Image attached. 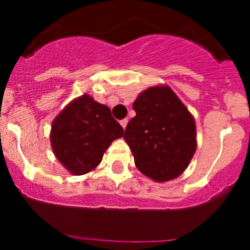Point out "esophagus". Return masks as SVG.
<instances>
[{"instance_id": "1", "label": "esophagus", "mask_w": 250, "mask_h": 250, "mask_svg": "<svg viewBox=\"0 0 250 250\" xmlns=\"http://www.w3.org/2000/svg\"><path fill=\"white\" fill-rule=\"evenodd\" d=\"M127 119H123V120L120 121V124H121V126H123V129H125V127H126V125H127Z\"/></svg>"}]
</instances>
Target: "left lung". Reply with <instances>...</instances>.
<instances>
[{
  "label": "left lung",
  "instance_id": "8db88e82",
  "mask_svg": "<svg viewBox=\"0 0 250 250\" xmlns=\"http://www.w3.org/2000/svg\"><path fill=\"white\" fill-rule=\"evenodd\" d=\"M136 116L124 139L141 173L155 182H167L184 171L196 147L193 116L167 86L141 92L134 104Z\"/></svg>",
  "mask_w": 250,
  "mask_h": 250
}]
</instances>
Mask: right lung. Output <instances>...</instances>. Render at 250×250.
I'll return each instance as SVG.
<instances>
[{"instance_id":"add662e5","label":"right lung","mask_w":250,"mask_h":250,"mask_svg":"<svg viewBox=\"0 0 250 250\" xmlns=\"http://www.w3.org/2000/svg\"><path fill=\"white\" fill-rule=\"evenodd\" d=\"M123 135L124 129L109 107L83 95L55 119L51 144L56 158L70 173L83 175L98 167L106 149Z\"/></svg>"}]
</instances>
